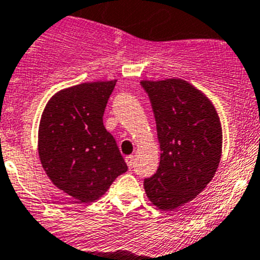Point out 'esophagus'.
Here are the masks:
<instances>
[{
    "label": "esophagus",
    "instance_id": "1",
    "mask_svg": "<svg viewBox=\"0 0 260 260\" xmlns=\"http://www.w3.org/2000/svg\"><path fill=\"white\" fill-rule=\"evenodd\" d=\"M125 162H127L128 168L133 169V165H135V156H132V155L127 156V157H125Z\"/></svg>",
    "mask_w": 260,
    "mask_h": 260
}]
</instances>
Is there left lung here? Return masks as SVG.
<instances>
[{"instance_id": "1", "label": "left lung", "mask_w": 260, "mask_h": 260, "mask_svg": "<svg viewBox=\"0 0 260 260\" xmlns=\"http://www.w3.org/2000/svg\"><path fill=\"white\" fill-rule=\"evenodd\" d=\"M150 98L160 142V165L145 179L148 200L171 211L194 200L212 180L222 153L212 103L184 80L141 81Z\"/></svg>"}]
</instances>
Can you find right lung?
<instances>
[{
  "instance_id": "right-lung-1",
  "label": "right lung",
  "mask_w": 260,
  "mask_h": 260,
  "mask_svg": "<svg viewBox=\"0 0 260 260\" xmlns=\"http://www.w3.org/2000/svg\"><path fill=\"white\" fill-rule=\"evenodd\" d=\"M114 81L76 85L48 102L39 125L38 151L57 188L80 202H94L127 171L114 137L103 123Z\"/></svg>"
}]
</instances>
